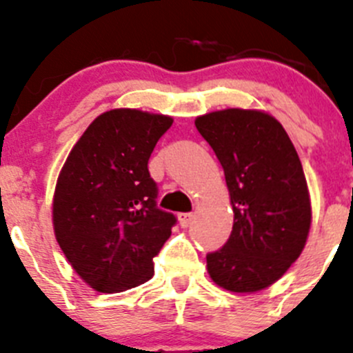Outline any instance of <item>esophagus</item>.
Instances as JSON below:
<instances>
[{
  "instance_id": "34e87169",
  "label": "esophagus",
  "mask_w": 353,
  "mask_h": 353,
  "mask_svg": "<svg viewBox=\"0 0 353 353\" xmlns=\"http://www.w3.org/2000/svg\"><path fill=\"white\" fill-rule=\"evenodd\" d=\"M177 219H179V224L183 225V228H190L191 222H193L194 215L193 214H179L177 215Z\"/></svg>"
}]
</instances>
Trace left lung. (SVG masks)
Instances as JSON below:
<instances>
[{"mask_svg":"<svg viewBox=\"0 0 353 353\" xmlns=\"http://www.w3.org/2000/svg\"><path fill=\"white\" fill-rule=\"evenodd\" d=\"M224 169L234 224L207 255L212 281L234 293L274 285L302 253L312 222L305 174L292 139L272 115L225 108L196 117Z\"/></svg>","mask_w":353,"mask_h":353,"instance_id":"1","label":"left lung"}]
</instances>
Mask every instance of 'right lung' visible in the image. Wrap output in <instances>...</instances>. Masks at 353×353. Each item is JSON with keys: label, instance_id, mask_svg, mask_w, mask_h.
Listing matches in <instances>:
<instances>
[{"label": "right lung", "instance_id": "obj_1", "mask_svg": "<svg viewBox=\"0 0 353 353\" xmlns=\"http://www.w3.org/2000/svg\"><path fill=\"white\" fill-rule=\"evenodd\" d=\"M172 122L136 108L105 112L58 174L54 238L72 269L97 292H125L153 278V256L176 217L157 207L148 160Z\"/></svg>", "mask_w": 353, "mask_h": 353}]
</instances>
